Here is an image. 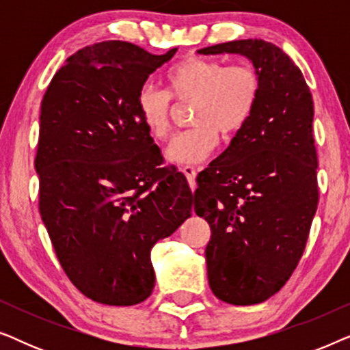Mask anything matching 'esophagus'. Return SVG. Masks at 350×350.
<instances>
[{
    "label": "esophagus",
    "mask_w": 350,
    "mask_h": 350,
    "mask_svg": "<svg viewBox=\"0 0 350 350\" xmlns=\"http://www.w3.org/2000/svg\"><path fill=\"white\" fill-rule=\"evenodd\" d=\"M181 172H183L186 180H188L191 189H194L196 188V175H198V174H196L194 167L193 165H185L183 169H181Z\"/></svg>",
    "instance_id": "obj_1"
}]
</instances>
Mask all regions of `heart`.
Wrapping results in <instances>:
<instances>
[{"label":"heart","instance_id":"1","mask_svg":"<svg viewBox=\"0 0 350 350\" xmlns=\"http://www.w3.org/2000/svg\"><path fill=\"white\" fill-rule=\"evenodd\" d=\"M165 92L145 85L137 98L138 114L148 133L165 140L170 133L174 103H193V127L167 146V159L175 164H198L212 154L218 137L242 131L255 113L261 95V76L250 64L224 65L202 57H188L164 76Z\"/></svg>","mask_w":350,"mask_h":350}]
</instances>
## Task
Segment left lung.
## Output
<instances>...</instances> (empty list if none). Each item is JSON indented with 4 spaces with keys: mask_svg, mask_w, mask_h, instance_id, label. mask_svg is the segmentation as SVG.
<instances>
[{
    "mask_svg": "<svg viewBox=\"0 0 350 350\" xmlns=\"http://www.w3.org/2000/svg\"><path fill=\"white\" fill-rule=\"evenodd\" d=\"M198 52L245 55L261 76L255 113L200 172L194 193V212L212 231L205 260L213 295L258 304L293 274L317 210L312 95L301 70L272 42L239 40Z\"/></svg>",
    "mask_w": 350,
    "mask_h": 350,
    "instance_id": "left-lung-1",
    "label": "left lung"
}]
</instances>
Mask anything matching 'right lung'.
Returning a JSON list of instances; mask_svg holds the SVG:
<instances>
[{"mask_svg":"<svg viewBox=\"0 0 350 350\" xmlns=\"http://www.w3.org/2000/svg\"><path fill=\"white\" fill-rule=\"evenodd\" d=\"M175 49L103 41L68 57L41 102L40 213L84 296L132 306L154 288L151 248L191 217L193 193L143 126L137 98Z\"/></svg>","mask_w":350,"mask_h":350,"instance_id":"right-lung-1","label":"right lung"}]
</instances>
